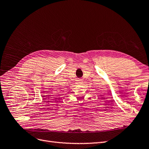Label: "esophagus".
Masks as SVG:
<instances>
[{
	"mask_svg": "<svg viewBox=\"0 0 149 149\" xmlns=\"http://www.w3.org/2000/svg\"><path fill=\"white\" fill-rule=\"evenodd\" d=\"M77 82H78V84H82L83 83V81H82V79H79V80L77 81Z\"/></svg>",
	"mask_w": 149,
	"mask_h": 149,
	"instance_id": "34e87169",
	"label": "esophagus"
}]
</instances>
